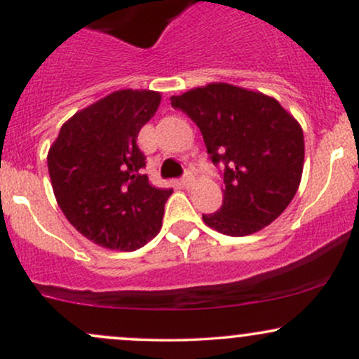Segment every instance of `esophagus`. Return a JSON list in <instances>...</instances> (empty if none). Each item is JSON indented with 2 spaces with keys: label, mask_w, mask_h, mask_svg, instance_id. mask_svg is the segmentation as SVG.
<instances>
[{
  "label": "esophagus",
  "mask_w": 359,
  "mask_h": 359,
  "mask_svg": "<svg viewBox=\"0 0 359 359\" xmlns=\"http://www.w3.org/2000/svg\"><path fill=\"white\" fill-rule=\"evenodd\" d=\"M196 175L192 174V172H185V175H184V179H182V185L184 187H187V189H191V187H194V185H196Z\"/></svg>",
  "instance_id": "esophagus-1"
}]
</instances>
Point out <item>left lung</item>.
<instances>
[{
    "label": "left lung",
    "instance_id": "left-lung-1",
    "mask_svg": "<svg viewBox=\"0 0 359 359\" xmlns=\"http://www.w3.org/2000/svg\"><path fill=\"white\" fill-rule=\"evenodd\" d=\"M199 126L212 163L224 165L222 205L203 214L226 236H248L273 222L292 203L304 170L300 123L275 97L211 82L172 97Z\"/></svg>",
    "mask_w": 359,
    "mask_h": 359
}]
</instances>
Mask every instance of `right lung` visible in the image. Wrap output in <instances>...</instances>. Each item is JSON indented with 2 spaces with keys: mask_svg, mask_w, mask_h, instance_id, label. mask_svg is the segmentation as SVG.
I'll return each instance as SVG.
<instances>
[{
  "mask_svg": "<svg viewBox=\"0 0 359 359\" xmlns=\"http://www.w3.org/2000/svg\"><path fill=\"white\" fill-rule=\"evenodd\" d=\"M160 101L156 90H114L69 118L48 150L57 204L82 236L102 248L135 251L162 228L174 191L148 182L137 145Z\"/></svg>",
  "mask_w": 359,
  "mask_h": 359,
  "instance_id": "1",
  "label": "right lung"
}]
</instances>
